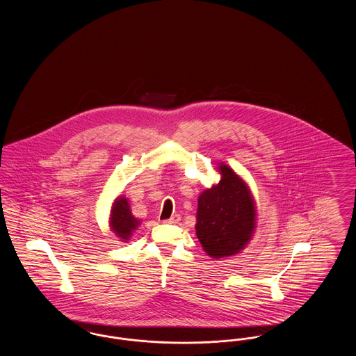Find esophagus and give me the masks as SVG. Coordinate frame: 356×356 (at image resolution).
Masks as SVG:
<instances>
[{
  "label": "esophagus",
  "instance_id": "34e87169",
  "mask_svg": "<svg viewBox=\"0 0 356 356\" xmlns=\"http://www.w3.org/2000/svg\"><path fill=\"white\" fill-rule=\"evenodd\" d=\"M180 221V215H173L170 219H167V220H164L165 224H176V222H179Z\"/></svg>",
  "mask_w": 356,
  "mask_h": 356
}]
</instances>
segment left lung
Segmentation results:
<instances>
[{"mask_svg": "<svg viewBox=\"0 0 356 356\" xmlns=\"http://www.w3.org/2000/svg\"><path fill=\"white\" fill-rule=\"evenodd\" d=\"M220 180L197 199L196 236L212 259L240 254L254 237L257 207L248 183L225 163H218Z\"/></svg>", "mask_w": 356, "mask_h": 356, "instance_id": "obj_1", "label": "left lung"}]
</instances>
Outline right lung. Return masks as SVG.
Returning <instances> with one entry per match:
<instances>
[{
    "instance_id": "add662e5",
    "label": "right lung",
    "mask_w": 356,
    "mask_h": 356,
    "mask_svg": "<svg viewBox=\"0 0 356 356\" xmlns=\"http://www.w3.org/2000/svg\"><path fill=\"white\" fill-rule=\"evenodd\" d=\"M108 222H109L111 231L116 235V237H119L120 241L128 243L134 235V232L140 227L141 220H138L132 215L128 197H125L124 195H120L112 203Z\"/></svg>"
}]
</instances>
